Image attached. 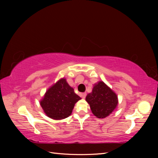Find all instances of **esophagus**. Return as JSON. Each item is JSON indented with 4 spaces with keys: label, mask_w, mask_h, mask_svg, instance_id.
I'll return each instance as SVG.
<instances>
[{
    "label": "esophagus",
    "mask_w": 158,
    "mask_h": 158,
    "mask_svg": "<svg viewBox=\"0 0 158 158\" xmlns=\"http://www.w3.org/2000/svg\"><path fill=\"white\" fill-rule=\"evenodd\" d=\"M86 95H87V94H86V92H84V93H82L81 94V97L83 98H85V96H86Z\"/></svg>",
    "instance_id": "1"
}]
</instances>
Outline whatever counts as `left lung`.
<instances>
[{
	"label": "left lung",
	"instance_id": "obj_1",
	"mask_svg": "<svg viewBox=\"0 0 158 158\" xmlns=\"http://www.w3.org/2000/svg\"><path fill=\"white\" fill-rule=\"evenodd\" d=\"M85 100L92 113L98 118L109 116L115 109L118 103L115 93L102 81L95 84L92 93L87 95Z\"/></svg>",
	"mask_w": 158,
	"mask_h": 158
}]
</instances>
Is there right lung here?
Masks as SVG:
<instances>
[{
	"label": "right lung",
	"instance_id": "obj_1",
	"mask_svg": "<svg viewBox=\"0 0 158 158\" xmlns=\"http://www.w3.org/2000/svg\"><path fill=\"white\" fill-rule=\"evenodd\" d=\"M80 99L66 79H61L46 92L40 104L50 118L62 119L72 113L75 104Z\"/></svg>",
	"mask_w": 158,
	"mask_h": 158
}]
</instances>
